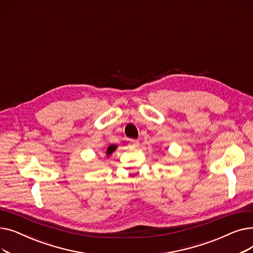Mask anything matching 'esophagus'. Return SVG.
Instances as JSON below:
<instances>
[{
	"label": "esophagus",
	"mask_w": 253,
	"mask_h": 253,
	"mask_svg": "<svg viewBox=\"0 0 253 253\" xmlns=\"http://www.w3.org/2000/svg\"><path fill=\"white\" fill-rule=\"evenodd\" d=\"M138 144H139V141L137 139H129L130 147H137Z\"/></svg>",
	"instance_id": "34e87169"
}]
</instances>
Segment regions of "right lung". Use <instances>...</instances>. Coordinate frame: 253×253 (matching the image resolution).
Wrapping results in <instances>:
<instances>
[{"mask_svg":"<svg viewBox=\"0 0 253 253\" xmlns=\"http://www.w3.org/2000/svg\"><path fill=\"white\" fill-rule=\"evenodd\" d=\"M116 148H117L116 145H113V144H112V145H110V147L108 148V150H106V155H108V156H109V155H111V154L116 150Z\"/></svg>","mask_w":253,"mask_h":253,"instance_id":"obj_1","label":"right lung"}]
</instances>
